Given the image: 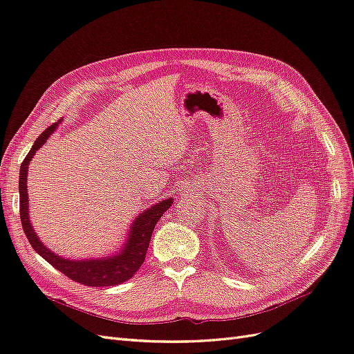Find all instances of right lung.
Returning a JSON list of instances; mask_svg holds the SVG:
<instances>
[{
    "label": "right lung",
    "instance_id": "add662e5",
    "mask_svg": "<svg viewBox=\"0 0 354 354\" xmlns=\"http://www.w3.org/2000/svg\"><path fill=\"white\" fill-rule=\"evenodd\" d=\"M62 121V120H60ZM59 121V122H60ZM59 122L53 124L42 133L30 147L29 153L20 165L19 176V194H20V221H22L24 232L29 243L42 259L48 261L59 272L71 277L72 281L87 285V286H115L120 285L134 276V273L140 269L146 259V251L149 248V242L152 238V232L156 226L160 216L171 207L173 198L159 201L145 212H140L133 221L128 230V238L122 246L120 254L112 257H103V259H88V260H69L50 251L47 246L39 241L37 233L32 227L29 220V205H28V168L29 160L34 158L38 149L44 146L48 137L56 131Z\"/></svg>",
    "mask_w": 354,
    "mask_h": 354
}]
</instances>
